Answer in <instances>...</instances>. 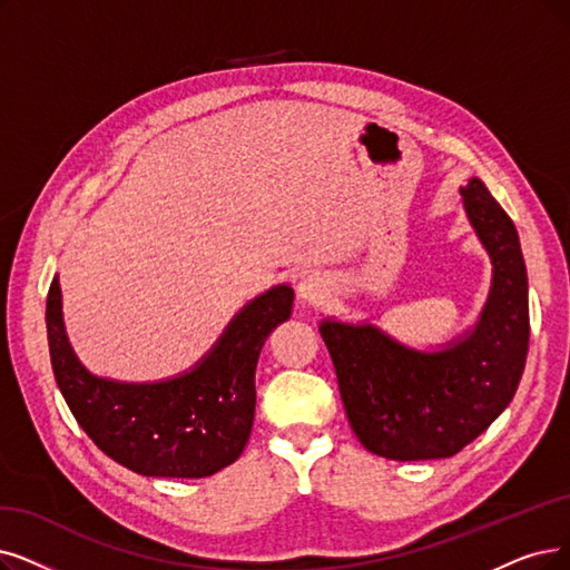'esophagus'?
Masks as SVG:
<instances>
[{
	"label": "esophagus",
	"mask_w": 570,
	"mask_h": 570,
	"mask_svg": "<svg viewBox=\"0 0 570 570\" xmlns=\"http://www.w3.org/2000/svg\"><path fill=\"white\" fill-rule=\"evenodd\" d=\"M330 292H332L330 281L323 276V273H308L297 287L299 299L308 306H323L330 299Z\"/></svg>",
	"instance_id": "obj_1"
}]
</instances>
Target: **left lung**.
Returning a JSON list of instances; mask_svg holds the SVG:
<instances>
[{"label":"left lung","mask_w":570,"mask_h":570,"mask_svg":"<svg viewBox=\"0 0 570 570\" xmlns=\"http://www.w3.org/2000/svg\"><path fill=\"white\" fill-rule=\"evenodd\" d=\"M461 196L491 259V287L470 330L421 351L370 321L321 323L355 438L391 461L459 453L505 412L527 364L529 278L517 229L480 177Z\"/></svg>","instance_id":"left-lung-1"}]
</instances>
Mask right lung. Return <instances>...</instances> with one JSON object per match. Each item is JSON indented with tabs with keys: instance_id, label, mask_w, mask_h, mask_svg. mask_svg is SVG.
<instances>
[{
	"instance_id": "right-lung-1",
	"label": "right lung",
	"mask_w": 570,
	"mask_h": 570,
	"mask_svg": "<svg viewBox=\"0 0 570 570\" xmlns=\"http://www.w3.org/2000/svg\"><path fill=\"white\" fill-rule=\"evenodd\" d=\"M294 289L276 285L247 302L213 348L177 376L128 383L90 374L62 321L58 276L47 299L58 389L86 435L111 461L145 474L200 480L232 465L255 421V370L266 336L289 321Z\"/></svg>"
}]
</instances>
